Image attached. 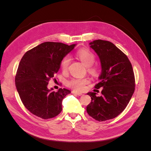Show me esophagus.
<instances>
[{
	"instance_id": "1",
	"label": "esophagus",
	"mask_w": 151,
	"mask_h": 151,
	"mask_svg": "<svg viewBox=\"0 0 151 151\" xmlns=\"http://www.w3.org/2000/svg\"><path fill=\"white\" fill-rule=\"evenodd\" d=\"M72 94H77V95H78V96L83 95V93H79V92H77V91H72Z\"/></svg>"
}]
</instances>
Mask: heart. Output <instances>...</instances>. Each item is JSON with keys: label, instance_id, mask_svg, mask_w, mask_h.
<instances>
[{"label": "heart", "instance_id": "heart-1", "mask_svg": "<svg viewBox=\"0 0 151 151\" xmlns=\"http://www.w3.org/2000/svg\"><path fill=\"white\" fill-rule=\"evenodd\" d=\"M76 56L87 66L88 71L91 75L95 76L98 73V67L93 64L95 62V55L86 49H81L76 53ZM70 63V59L68 56L65 57L61 62V68L62 70L66 71ZM89 83L88 78H80V77H74L67 82V85L70 88L76 91H83L85 89V86Z\"/></svg>", "mask_w": 151, "mask_h": 151}]
</instances>
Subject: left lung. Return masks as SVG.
Listing matches in <instances>:
<instances>
[{"instance_id":"obj_1","label":"left lung","mask_w":151,"mask_h":151,"mask_svg":"<svg viewBox=\"0 0 151 151\" xmlns=\"http://www.w3.org/2000/svg\"><path fill=\"white\" fill-rule=\"evenodd\" d=\"M89 45L98 54L101 65L99 82L94 87L103 89L100 96L96 93H88L91 102L86 110L99 122L113 119L124 110L134 93L133 68L126 55L111 42L97 40Z\"/></svg>"}]
</instances>
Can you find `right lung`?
<instances>
[{"label":"right lung","instance_id":"right-lung-1","mask_svg":"<svg viewBox=\"0 0 151 151\" xmlns=\"http://www.w3.org/2000/svg\"><path fill=\"white\" fill-rule=\"evenodd\" d=\"M58 42H45L26 52L21 58L15 77L16 89L22 103L33 115L43 119L57 116L62 102L70 91L48 89V81L60 67L63 57L74 48Z\"/></svg>","mask_w":151,"mask_h":151}]
</instances>
